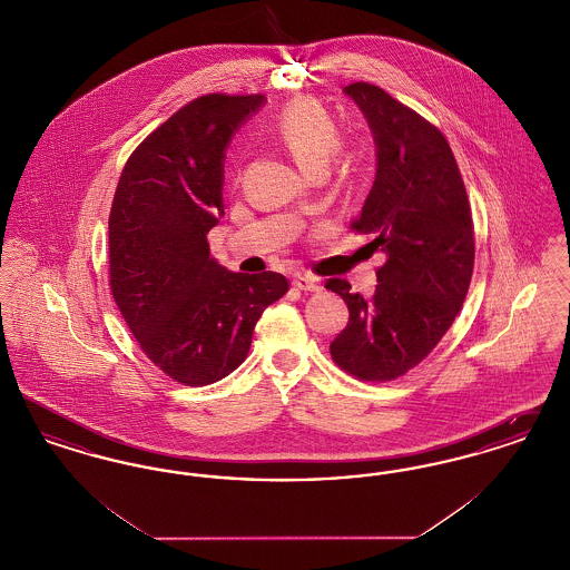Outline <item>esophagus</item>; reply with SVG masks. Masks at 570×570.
<instances>
[{
    "instance_id": "1",
    "label": "esophagus",
    "mask_w": 570,
    "mask_h": 570,
    "mask_svg": "<svg viewBox=\"0 0 570 570\" xmlns=\"http://www.w3.org/2000/svg\"><path fill=\"white\" fill-rule=\"evenodd\" d=\"M293 286L298 291H305V293H318L323 286L318 284V279L309 277V275H295L293 277Z\"/></svg>"
}]
</instances>
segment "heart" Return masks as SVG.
Masks as SVG:
<instances>
[{
    "label": "heart",
    "mask_w": 570,
    "mask_h": 570,
    "mask_svg": "<svg viewBox=\"0 0 570 570\" xmlns=\"http://www.w3.org/2000/svg\"><path fill=\"white\" fill-rule=\"evenodd\" d=\"M273 130L305 170L323 173L331 156L337 151L340 170L351 173L353 156L337 149L340 126L321 102L312 98H297L288 102L277 112Z\"/></svg>",
    "instance_id": "b5f03b06"
}]
</instances>
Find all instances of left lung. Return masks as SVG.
Segmentation results:
<instances>
[{
    "label": "left lung",
    "mask_w": 570,
    "mask_h": 570,
    "mask_svg": "<svg viewBox=\"0 0 570 570\" xmlns=\"http://www.w3.org/2000/svg\"><path fill=\"white\" fill-rule=\"evenodd\" d=\"M367 117L379 149L372 191L353 222L376 235L386 254L374 297L325 286L346 301L351 318L331 342V356L365 382L400 379L434 351L460 314L474 269V224L449 140L379 85L344 87Z\"/></svg>",
    "instance_id": "8db88e82"
}]
</instances>
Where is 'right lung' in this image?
Returning a JSON list of instances; mask_svg holds the SVG:
<instances>
[{
  "instance_id": "add662e5",
  "label": "right lung",
  "mask_w": 570,
  "mask_h": 570,
  "mask_svg": "<svg viewBox=\"0 0 570 570\" xmlns=\"http://www.w3.org/2000/svg\"><path fill=\"white\" fill-rule=\"evenodd\" d=\"M265 96L207 94L173 112L121 170L109 216L112 298L140 351L168 379L205 386L247 356L282 273H233L209 256L224 214V149Z\"/></svg>"
}]
</instances>
